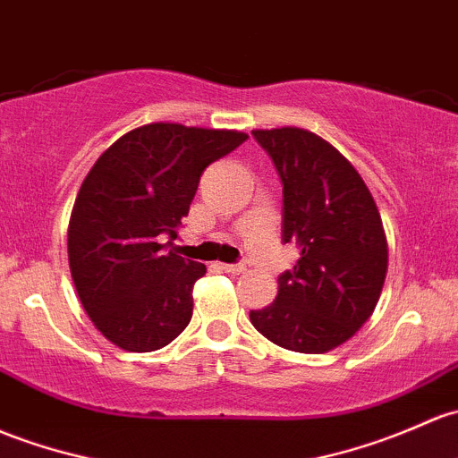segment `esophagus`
<instances>
[{"label":"esophagus","instance_id":"34e87169","mask_svg":"<svg viewBox=\"0 0 458 458\" xmlns=\"http://www.w3.org/2000/svg\"><path fill=\"white\" fill-rule=\"evenodd\" d=\"M221 269H224V272H228V274H242V272H245V266H243V263H224Z\"/></svg>","mask_w":458,"mask_h":458}]
</instances>
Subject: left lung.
<instances>
[{
    "mask_svg": "<svg viewBox=\"0 0 458 458\" xmlns=\"http://www.w3.org/2000/svg\"><path fill=\"white\" fill-rule=\"evenodd\" d=\"M283 184V243L301 257L278 276L272 305L250 311L269 343L298 353L335 349L373 314L388 248L373 197L353 165L298 127L257 129Z\"/></svg>",
    "mask_w": 458,
    "mask_h": 458,
    "instance_id": "left-lung-1",
    "label": "left lung"
}]
</instances>
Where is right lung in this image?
Segmentation results:
<instances>
[{
    "label": "right lung",
    "instance_id": "obj_1",
    "mask_svg": "<svg viewBox=\"0 0 458 458\" xmlns=\"http://www.w3.org/2000/svg\"><path fill=\"white\" fill-rule=\"evenodd\" d=\"M245 140L228 129L153 123L91 166L72 208L67 257L81 302L109 343L147 353L186 329L206 266L180 257L173 239L206 166Z\"/></svg>",
    "mask_w": 458,
    "mask_h": 458
}]
</instances>
